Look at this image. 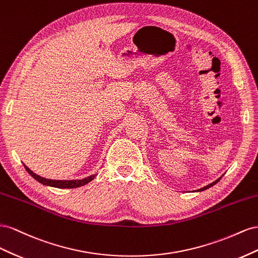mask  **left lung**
Returning <instances> with one entry per match:
<instances>
[{"label": "left lung", "instance_id": "1", "mask_svg": "<svg viewBox=\"0 0 258 258\" xmlns=\"http://www.w3.org/2000/svg\"><path fill=\"white\" fill-rule=\"evenodd\" d=\"M223 176H224V174L222 175V176H220V177L219 178H217L215 181H213V182H211L210 183V185H208V186H205V187H203V188H200V189H198L197 191H198V192H199V191H204V190H207V189H209V188H211L212 186H214V185H216V183L220 180V179H222V177H223Z\"/></svg>", "mask_w": 258, "mask_h": 258}]
</instances>
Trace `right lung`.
<instances>
[{
  "label": "right lung",
  "mask_w": 258,
  "mask_h": 258,
  "mask_svg": "<svg viewBox=\"0 0 258 258\" xmlns=\"http://www.w3.org/2000/svg\"><path fill=\"white\" fill-rule=\"evenodd\" d=\"M26 171L30 174L32 177L38 180L39 182H41L42 185H45V186H49V187H55V188H78L81 186H84L86 183H88L90 181H92L95 177H96L97 174H93L91 176H87L85 178L82 179H71V180H57V179H47V178H44L41 177L40 175H36L35 173H33L30 168L28 166H26V164H24Z\"/></svg>",
  "instance_id": "add662e5"
}]
</instances>
